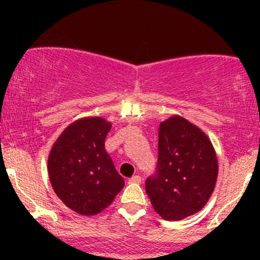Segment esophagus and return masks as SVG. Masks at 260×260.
<instances>
[{
  "label": "esophagus",
  "mask_w": 260,
  "mask_h": 260,
  "mask_svg": "<svg viewBox=\"0 0 260 260\" xmlns=\"http://www.w3.org/2000/svg\"><path fill=\"white\" fill-rule=\"evenodd\" d=\"M141 180H142V179H141V176H138V175H135V176H132L129 180H128V182H129V183H140Z\"/></svg>",
  "instance_id": "esophagus-1"
}]
</instances>
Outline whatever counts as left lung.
I'll return each instance as SVG.
<instances>
[{"instance_id": "1", "label": "left lung", "mask_w": 260, "mask_h": 260, "mask_svg": "<svg viewBox=\"0 0 260 260\" xmlns=\"http://www.w3.org/2000/svg\"><path fill=\"white\" fill-rule=\"evenodd\" d=\"M216 179V154L205 133L179 115L162 122L156 171L146 180L154 210L169 221L193 215L208 203Z\"/></svg>"}]
</instances>
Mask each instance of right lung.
Here are the masks:
<instances>
[{
	"label": "right lung",
	"mask_w": 260,
	"mask_h": 260,
	"mask_svg": "<svg viewBox=\"0 0 260 260\" xmlns=\"http://www.w3.org/2000/svg\"><path fill=\"white\" fill-rule=\"evenodd\" d=\"M112 124L99 117L72 123L49 154L50 182L57 198L80 215H95L111 205L124 186L104 148Z\"/></svg>",
	"instance_id": "obj_1"
}]
</instances>
